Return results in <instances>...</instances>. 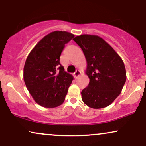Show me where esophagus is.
<instances>
[{
  "label": "esophagus",
  "mask_w": 146,
  "mask_h": 146,
  "mask_svg": "<svg viewBox=\"0 0 146 146\" xmlns=\"http://www.w3.org/2000/svg\"><path fill=\"white\" fill-rule=\"evenodd\" d=\"M80 75H81L80 71H79V70H76V71H75V73H74V77H75V78H78V77L80 76Z\"/></svg>",
  "instance_id": "34e87169"
}]
</instances>
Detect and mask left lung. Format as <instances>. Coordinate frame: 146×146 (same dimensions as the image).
<instances>
[{
    "label": "left lung",
    "mask_w": 146,
    "mask_h": 146,
    "mask_svg": "<svg viewBox=\"0 0 146 146\" xmlns=\"http://www.w3.org/2000/svg\"><path fill=\"white\" fill-rule=\"evenodd\" d=\"M82 48L87 62L88 86L82 91V101L94 109L111 104L121 93L126 75L122 60L97 35H82L73 38Z\"/></svg>",
    "instance_id": "obj_1"
}]
</instances>
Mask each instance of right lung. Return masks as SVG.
Returning <instances> with one entry per match:
<instances>
[{
	"instance_id": "obj_1",
	"label": "right lung",
	"mask_w": 146,
	"mask_h": 146,
	"mask_svg": "<svg viewBox=\"0 0 146 146\" xmlns=\"http://www.w3.org/2000/svg\"><path fill=\"white\" fill-rule=\"evenodd\" d=\"M74 35L54 31L44 36L31 50L24 67V80L36 103L56 108L64 102L73 77L64 71L60 56Z\"/></svg>"
}]
</instances>
